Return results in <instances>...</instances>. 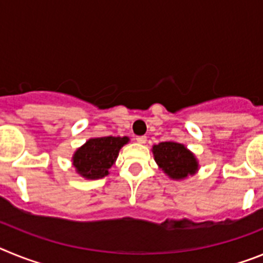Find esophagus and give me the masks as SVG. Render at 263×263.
<instances>
[{"label": "esophagus", "instance_id": "1", "mask_svg": "<svg viewBox=\"0 0 263 263\" xmlns=\"http://www.w3.org/2000/svg\"><path fill=\"white\" fill-rule=\"evenodd\" d=\"M136 141H137V142H138V143H146V141H147V138H146L145 136H139V137H137Z\"/></svg>", "mask_w": 263, "mask_h": 263}]
</instances>
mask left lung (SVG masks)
Returning <instances> with one entry per match:
<instances>
[{"label": "left lung", "mask_w": 263, "mask_h": 263, "mask_svg": "<svg viewBox=\"0 0 263 263\" xmlns=\"http://www.w3.org/2000/svg\"><path fill=\"white\" fill-rule=\"evenodd\" d=\"M152 150L158 167L173 180H184L199 171V160L183 143L167 141L154 145Z\"/></svg>", "instance_id": "8db88e82"}]
</instances>
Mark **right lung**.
Masks as SVG:
<instances>
[{"mask_svg": "<svg viewBox=\"0 0 263 263\" xmlns=\"http://www.w3.org/2000/svg\"><path fill=\"white\" fill-rule=\"evenodd\" d=\"M129 142V137H99L90 138L72 155L76 173L88 180H97L109 175L121 147Z\"/></svg>", "mask_w": 263, "mask_h": 263, "instance_id": "add662e5", "label": "right lung"}]
</instances>
